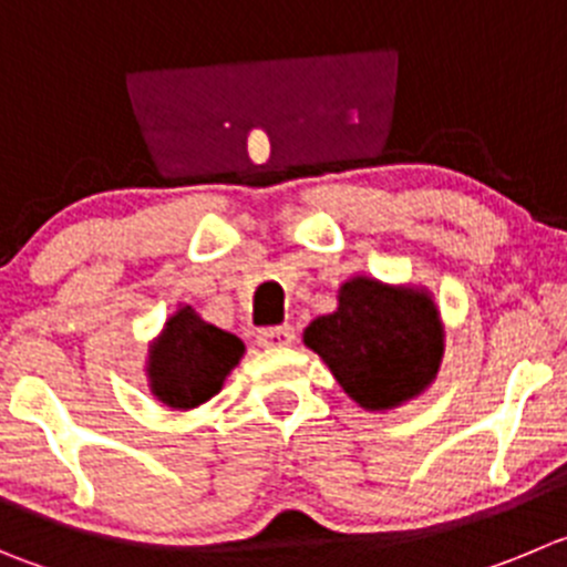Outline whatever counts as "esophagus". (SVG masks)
Wrapping results in <instances>:
<instances>
[{"label":"esophagus","mask_w":567,"mask_h":567,"mask_svg":"<svg viewBox=\"0 0 567 567\" xmlns=\"http://www.w3.org/2000/svg\"><path fill=\"white\" fill-rule=\"evenodd\" d=\"M292 342H295L292 326H275V328H261V331H258V344H261V348H289Z\"/></svg>","instance_id":"1"}]
</instances>
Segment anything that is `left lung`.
Masks as SVG:
<instances>
[{
	"instance_id": "1",
	"label": "left lung",
	"mask_w": 567,
	"mask_h": 567,
	"mask_svg": "<svg viewBox=\"0 0 567 567\" xmlns=\"http://www.w3.org/2000/svg\"><path fill=\"white\" fill-rule=\"evenodd\" d=\"M337 300V311L309 322L303 342L326 361L350 401L386 412L434 384L445 326L429 289L353 275Z\"/></svg>"
}]
</instances>
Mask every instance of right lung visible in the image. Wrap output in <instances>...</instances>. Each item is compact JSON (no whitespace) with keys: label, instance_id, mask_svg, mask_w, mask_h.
<instances>
[{"label":"right lung","instance_id":"right-lung-1","mask_svg":"<svg viewBox=\"0 0 567 567\" xmlns=\"http://www.w3.org/2000/svg\"><path fill=\"white\" fill-rule=\"evenodd\" d=\"M241 355L245 342L236 333L206 322L192 306H181L150 342L147 386L164 406L188 412L223 390Z\"/></svg>","mask_w":567,"mask_h":567}]
</instances>
